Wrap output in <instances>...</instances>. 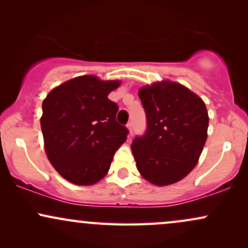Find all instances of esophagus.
<instances>
[{"label": "esophagus", "instance_id": "obj_1", "mask_svg": "<svg viewBox=\"0 0 248 248\" xmlns=\"http://www.w3.org/2000/svg\"><path fill=\"white\" fill-rule=\"evenodd\" d=\"M127 129H128V132H129L130 135H132V133H133V124H132V122H128Z\"/></svg>", "mask_w": 248, "mask_h": 248}]
</instances>
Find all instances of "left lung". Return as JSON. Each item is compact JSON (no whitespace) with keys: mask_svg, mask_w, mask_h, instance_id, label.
Masks as SVG:
<instances>
[{"mask_svg":"<svg viewBox=\"0 0 248 248\" xmlns=\"http://www.w3.org/2000/svg\"><path fill=\"white\" fill-rule=\"evenodd\" d=\"M139 96L147 132L132 143L136 168L154 186H170L198 163L207 139L206 106L189 88L170 80L141 87Z\"/></svg>","mask_w":248,"mask_h":248,"instance_id":"1","label":"left lung"}]
</instances>
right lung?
<instances>
[{
  "label": "right lung",
  "mask_w": 248,
  "mask_h": 248,
  "mask_svg": "<svg viewBox=\"0 0 248 248\" xmlns=\"http://www.w3.org/2000/svg\"><path fill=\"white\" fill-rule=\"evenodd\" d=\"M120 85V80L80 76L51 90L43 100L45 153L59 175L71 183H98L127 140L128 129L115 119L118 105L108 99Z\"/></svg>",
  "instance_id": "obj_1"
}]
</instances>
